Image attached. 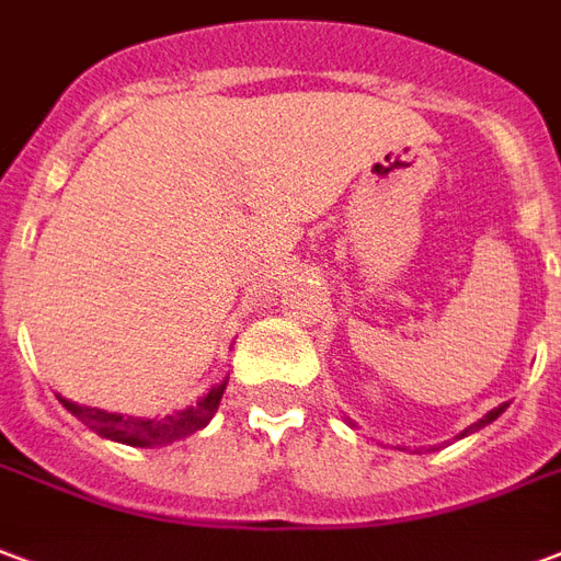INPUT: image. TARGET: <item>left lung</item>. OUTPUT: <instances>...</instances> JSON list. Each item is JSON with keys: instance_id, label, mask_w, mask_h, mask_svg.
Here are the masks:
<instances>
[{"instance_id": "8db88e82", "label": "left lung", "mask_w": 561, "mask_h": 561, "mask_svg": "<svg viewBox=\"0 0 561 561\" xmlns=\"http://www.w3.org/2000/svg\"><path fill=\"white\" fill-rule=\"evenodd\" d=\"M505 408H508V404H500V408H493L491 413H484V416H481L479 422H472L470 428H463V431H460L458 439H460V437H470V434H476V431H481V428H484V425H491L493 419H500L502 413H505ZM347 425H354V422H351V419H347Z\"/></svg>"}]
</instances>
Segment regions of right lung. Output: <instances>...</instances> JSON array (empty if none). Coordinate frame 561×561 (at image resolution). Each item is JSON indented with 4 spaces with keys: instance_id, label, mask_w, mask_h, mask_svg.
Wrapping results in <instances>:
<instances>
[{
    "instance_id": "1",
    "label": "right lung",
    "mask_w": 561,
    "mask_h": 561,
    "mask_svg": "<svg viewBox=\"0 0 561 561\" xmlns=\"http://www.w3.org/2000/svg\"><path fill=\"white\" fill-rule=\"evenodd\" d=\"M226 380H219L207 389L205 396L198 398L196 404L190 408L172 410L165 416H124V413H110V410L101 408H85V404H77L70 398H61V408L70 410L73 416L80 419L82 425H89L94 434H101L106 439H115V443H124V446H139V449H151V446H169L175 439H184L190 434L202 431L217 413L219 401H222V392H226Z\"/></svg>"
}]
</instances>
